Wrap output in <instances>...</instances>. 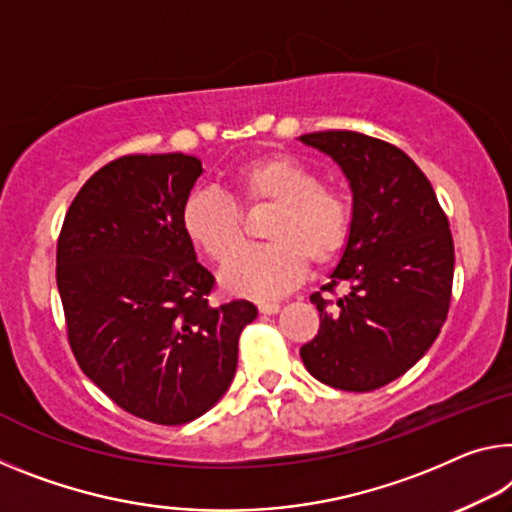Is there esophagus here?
Instances as JSON below:
<instances>
[{
	"mask_svg": "<svg viewBox=\"0 0 512 512\" xmlns=\"http://www.w3.org/2000/svg\"><path fill=\"white\" fill-rule=\"evenodd\" d=\"M257 310H259V314H278L280 305L278 303H262V305H257Z\"/></svg>",
	"mask_w": 512,
	"mask_h": 512,
	"instance_id": "obj_1",
	"label": "esophagus"
}]
</instances>
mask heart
I'll return each instance as SVG.
<instances>
[{
  "label": "heart",
  "mask_w": 512,
  "mask_h": 512,
  "mask_svg": "<svg viewBox=\"0 0 512 512\" xmlns=\"http://www.w3.org/2000/svg\"><path fill=\"white\" fill-rule=\"evenodd\" d=\"M230 189L248 212L273 209L264 223L262 248L248 250L223 273L232 294L271 300L296 287L307 262L328 266L344 253L353 232V205L337 186L321 184L312 166L285 152H269L230 173ZM182 232L209 262L230 264L246 243L234 202L198 191L182 207Z\"/></svg>",
  "instance_id": "1"
}]
</instances>
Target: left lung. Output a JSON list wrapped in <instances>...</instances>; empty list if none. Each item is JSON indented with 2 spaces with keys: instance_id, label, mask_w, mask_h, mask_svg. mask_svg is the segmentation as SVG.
<instances>
[{
  "instance_id": "left-lung-1",
  "label": "left lung",
  "mask_w": 512,
  "mask_h": 512,
  "mask_svg": "<svg viewBox=\"0 0 512 512\" xmlns=\"http://www.w3.org/2000/svg\"><path fill=\"white\" fill-rule=\"evenodd\" d=\"M300 141L337 161L353 191V232L330 273V304L310 296L319 335L300 348L316 380L344 392H371L424 358L449 314L453 237L428 177L408 154L367 134L332 129Z\"/></svg>"
}]
</instances>
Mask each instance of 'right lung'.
<instances>
[{"instance_id": "right-lung-1", "label": "right lung", "mask_w": 512, "mask_h": 512, "mask_svg": "<svg viewBox=\"0 0 512 512\" xmlns=\"http://www.w3.org/2000/svg\"><path fill=\"white\" fill-rule=\"evenodd\" d=\"M202 175L182 152L127 154L81 186L56 243V285L81 371L129 415L180 426L237 371L248 300H209L214 275L182 232Z\"/></svg>"}]
</instances>
